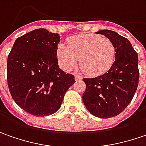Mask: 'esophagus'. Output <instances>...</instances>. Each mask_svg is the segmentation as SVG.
Here are the masks:
<instances>
[{"instance_id": "1", "label": "esophagus", "mask_w": 146, "mask_h": 146, "mask_svg": "<svg viewBox=\"0 0 146 146\" xmlns=\"http://www.w3.org/2000/svg\"><path fill=\"white\" fill-rule=\"evenodd\" d=\"M82 76H81L80 74H76L75 75V80H82Z\"/></svg>"}]
</instances>
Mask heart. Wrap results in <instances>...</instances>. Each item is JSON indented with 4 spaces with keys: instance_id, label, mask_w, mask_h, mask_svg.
I'll use <instances>...</instances> for the list:
<instances>
[{
    "instance_id": "obj_1",
    "label": "heart",
    "mask_w": 146,
    "mask_h": 146,
    "mask_svg": "<svg viewBox=\"0 0 146 146\" xmlns=\"http://www.w3.org/2000/svg\"><path fill=\"white\" fill-rule=\"evenodd\" d=\"M115 48L108 38L98 35H82L69 38L68 46L57 48V57L65 70H71L81 59V68L86 73L96 76L109 70L115 60Z\"/></svg>"
}]
</instances>
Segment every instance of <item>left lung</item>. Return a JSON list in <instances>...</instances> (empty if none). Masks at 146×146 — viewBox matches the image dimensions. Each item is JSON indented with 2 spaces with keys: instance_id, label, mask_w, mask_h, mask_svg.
<instances>
[{
  "instance_id": "obj_1",
  "label": "left lung",
  "mask_w": 146,
  "mask_h": 146,
  "mask_svg": "<svg viewBox=\"0 0 146 146\" xmlns=\"http://www.w3.org/2000/svg\"><path fill=\"white\" fill-rule=\"evenodd\" d=\"M97 33L114 43L115 62L103 75L83 79L82 100L93 115L108 119L121 113L133 99L139 82L138 56L128 38L110 30Z\"/></svg>"
}]
</instances>
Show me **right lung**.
<instances>
[{
	"label": "right lung",
	"mask_w": 146,
	"mask_h": 146,
	"mask_svg": "<svg viewBox=\"0 0 146 146\" xmlns=\"http://www.w3.org/2000/svg\"><path fill=\"white\" fill-rule=\"evenodd\" d=\"M58 34L36 29L18 37L8 56L7 82L20 108L36 116L55 113L75 82L58 65Z\"/></svg>",
	"instance_id": "add662e5"
}]
</instances>
